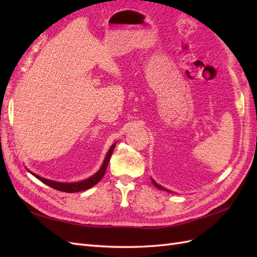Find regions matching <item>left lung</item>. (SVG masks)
Returning <instances> with one entry per match:
<instances>
[{"label":"left lung","instance_id":"1","mask_svg":"<svg viewBox=\"0 0 257 257\" xmlns=\"http://www.w3.org/2000/svg\"><path fill=\"white\" fill-rule=\"evenodd\" d=\"M152 182H154V184L156 185V187H157L158 189H161V190H166L165 188H162V187H160V185H159V184H158V183H156V182L154 181V180H152Z\"/></svg>","mask_w":257,"mask_h":257}]
</instances>
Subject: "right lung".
<instances>
[{
	"instance_id": "obj_1",
	"label": "right lung",
	"mask_w": 257,
	"mask_h": 257,
	"mask_svg": "<svg viewBox=\"0 0 257 257\" xmlns=\"http://www.w3.org/2000/svg\"><path fill=\"white\" fill-rule=\"evenodd\" d=\"M114 147H116V144H113L111 146V148L109 149L108 154L106 156V159L103 161L102 166L100 168V170L98 171L94 176L88 178L87 180H84V181H80V182H76V183H59V182H55V181H51V180H47L44 178H41L36 176V174L33 173V176H35L38 180H41L43 183L47 184L48 187H51L55 190L58 191H62V192H68V193H73V192H80V191H85V190H88L91 187H94L95 184H97L98 182L100 181L102 179V177L105 176V172H106V169L108 167V163L110 161V157L112 151L114 149Z\"/></svg>"
}]
</instances>
